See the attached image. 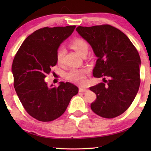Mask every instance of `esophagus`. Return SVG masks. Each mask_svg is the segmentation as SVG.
<instances>
[{
  "mask_svg": "<svg viewBox=\"0 0 151 151\" xmlns=\"http://www.w3.org/2000/svg\"><path fill=\"white\" fill-rule=\"evenodd\" d=\"M87 91H88V89L86 88H83V87L79 88V92H86Z\"/></svg>",
  "mask_w": 151,
  "mask_h": 151,
  "instance_id": "1",
  "label": "esophagus"
}]
</instances>
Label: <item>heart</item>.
<instances>
[{
	"label": "heart",
	"mask_w": 151,
	"mask_h": 151,
	"mask_svg": "<svg viewBox=\"0 0 151 151\" xmlns=\"http://www.w3.org/2000/svg\"><path fill=\"white\" fill-rule=\"evenodd\" d=\"M70 47L75 50L78 55L83 57L88 52V45L84 39L81 38H76L70 42ZM64 55H65V50L63 48H60L57 50L56 58L58 64L62 63ZM87 71L88 70L86 68H72L66 74V78L73 83L83 84L86 81V74L87 73Z\"/></svg>",
	"instance_id": "obj_1"
}]
</instances>
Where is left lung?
Returning a JSON list of instances; mask_svg holds the SVG:
<instances>
[{"mask_svg": "<svg viewBox=\"0 0 151 151\" xmlns=\"http://www.w3.org/2000/svg\"><path fill=\"white\" fill-rule=\"evenodd\" d=\"M76 30L98 58L93 76L103 78V83L90 87L96 95L91 104L92 111L103 118H115L131 106L139 91V52L127 36L111 25L78 27Z\"/></svg>", "mask_w": 151, "mask_h": 151, "instance_id": "8db88e82", "label": "left lung"}]
</instances>
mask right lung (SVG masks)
Here are the masks:
<instances>
[{"label":"right lung","instance_id":"add662e5","mask_svg":"<svg viewBox=\"0 0 151 151\" xmlns=\"http://www.w3.org/2000/svg\"><path fill=\"white\" fill-rule=\"evenodd\" d=\"M76 26L44 27L24 40L12 65L14 87L27 113L42 122L58 119L65 112L76 86L61 82L58 86H48L45 78L57 65L58 47L73 32Z\"/></svg>","mask_w":151,"mask_h":151}]
</instances>
